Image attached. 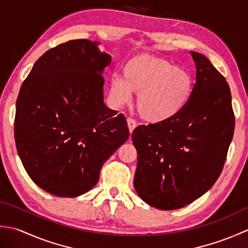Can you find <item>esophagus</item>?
<instances>
[{
    "label": "esophagus",
    "mask_w": 248,
    "mask_h": 248,
    "mask_svg": "<svg viewBox=\"0 0 248 248\" xmlns=\"http://www.w3.org/2000/svg\"><path fill=\"white\" fill-rule=\"evenodd\" d=\"M127 124H128V128H129L130 133H132V132H133V130L136 128V123H135V120L129 118V119L127 120Z\"/></svg>",
    "instance_id": "1"
}]
</instances>
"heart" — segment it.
Listing matches in <instances>:
<instances>
[{"label": "heart", "mask_w": 248, "mask_h": 248, "mask_svg": "<svg viewBox=\"0 0 248 248\" xmlns=\"http://www.w3.org/2000/svg\"><path fill=\"white\" fill-rule=\"evenodd\" d=\"M124 77L110 80V94L119 104L131 101L139 93L136 108L145 120L165 123L186 108L193 91L191 73L173 66L163 57L150 54L136 55L124 67Z\"/></svg>", "instance_id": "b5f03b06"}]
</instances>
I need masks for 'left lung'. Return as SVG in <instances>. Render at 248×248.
<instances>
[{"label": "left lung", "mask_w": 248, "mask_h": 248, "mask_svg": "<svg viewBox=\"0 0 248 248\" xmlns=\"http://www.w3.org/2000/svg\"><path fill=\"white\" fill-rule=\"evenodd\" d=\"M196 83L182 112L165 123L139 125L134 188L151 207L176 210L208 192L222 172L233 138L234 115L226 78L191 51Z\"/></svg>", "instance_id": "1"}]
</instances>
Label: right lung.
<instances>
[{"mask_svg": "<svg viewBox=\"0 0 248 248\" xmlns=\"http://www.w3.org/2000/svg\"><path fill=\"white\" fill-rule=\"evenodd\" d=\"M99 41L46 51L20 88L15 140L30 178L46 193L77 197L96 186L103 163L129 138L124 116L103 101L112 59Z\"/></svg>", "mask_w": 248, "mask_h": 248, "instance_id": "right-lung-1", "label": "right lung"}]
</instances>
